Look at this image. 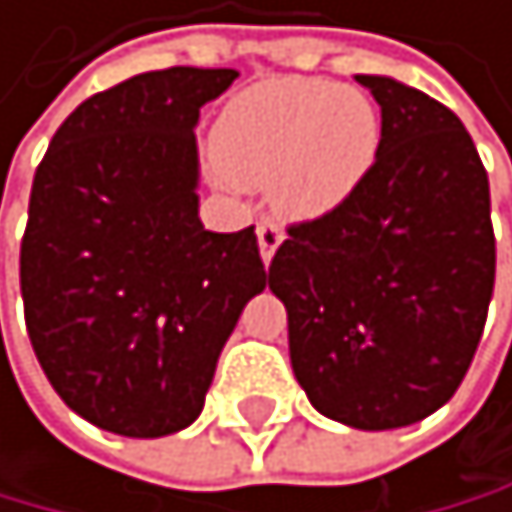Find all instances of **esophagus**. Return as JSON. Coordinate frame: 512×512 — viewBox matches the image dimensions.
<instances>
[{
  "label": "esophagus",
  "instance_id": "obj_1",
  "mask_svg": "<svg viewBox=\"0 0 512 512\" xmlns=\"http://www.w3.org/2000/svg\"><path fill=\"white\" fill-rule=\"evenodd\" d=\"M281 241H284V231L277 228L274 222H261V225H258V248H261L264 264H271L274 251L281 248Z\"/></svg>",
  "mask_w": 512,
  "mask_h": 512
}]
</instances>
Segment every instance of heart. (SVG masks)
Returning <instances> with one entry per match:
<instances>
[{"label": "heart", "mask_w": 512, "mask_h": 512, "mask_svg": "<svg viewBox=\"0 0 512 512\" xmlns=\"http://www.w3.org/2000/svg\"><path fill=\"white\" fill-rule=\"evenodd\" d=\"M382 143V114L366 91L320 77L245 87L212 130L218 169L235 186H271L284 218L313 222L349 202Z\"/></svg>", "instance_id": "b5f03b06"}]
</instances>
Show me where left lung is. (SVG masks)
Wrapping results in <instances>:
<instances>
[{"instance_id":"obj_1","label":"left lung","mask_w":512,"mask_h":512,"mask_svg":"<svg viewBox=\"0 0 512 512\" xmlns=\"http://www.w3.org/2000/svg\"><path fill=\"white\" fill-rule=\"evenodd\" d=\"M366 182L287 231L267 284L287 307L290 366L320 415L359 431L415 425L457 392L484 333L497 241L490 182L464 123L385 74Z\"/></svg>"}]
</instances>
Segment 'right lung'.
Instances as JSON below:
<instances>
[{"instance_id":"right-lung-1","label":"right lung","mask_w":512,"mask_h":512,"mask_svg":"<svg viewBox=\"0 0 512 512\" xmlns=\"http://www.w3.org/2000/svg\"><path fill=\"white\" fill-rule=\"evenodd\" d=\"M235 68L146 71L51 136L28 199V340L64 405L123 438L202 415L218 356L267 271L251 228L199 218V110Z\"/></svg>"}]
</instances>
